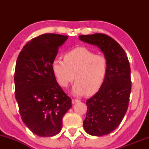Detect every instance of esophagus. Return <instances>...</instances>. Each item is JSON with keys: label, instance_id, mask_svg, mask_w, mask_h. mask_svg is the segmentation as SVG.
Wrapping results in <instances>:
<instances>
[{"label": "esophagus", "instance_id": "obj_1", "mask_svg": "<svg viewBox=\"0 0 149 149\" xmlns=\"http://www.w3.org/2000/svg\"><path fill=\"white\" fill-rule=\"evenodd\" d=\"M80 100H76V99H73V100H72V104H76L77 103V102H79Z\"/></svg>", "mask_w": 149, "mask_h": 149}]
</instances>
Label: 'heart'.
<instances>
[{
  "label": "heart",
  "mask_w": 149,
  "mask_h": 149,
  "mask_svg": "<svg viewBox=\"0 0 149 149\" xmlns=\"http://www.w3.org/2000/svg\"><path fill=\"white\" fill-rule=\"evenodd\" d=\"M52 72L57 83L66 88L76 80L73 92L76 95H93L103 85L108 72V60L103 54L85 47L68 51L64 60L55 59L52 63Z\"/></svg>",
  "instance_id": "heart-1"
}]
</instances>
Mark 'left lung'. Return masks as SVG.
<instances>
[{
    "label": "left lung",
    "mask_w": 149,
    "mask_h": 149,
    "mask_svg": "<svg viewBox=\"0 0 149 149\" xmlns=\"http://www.w3.org/2000/svg\"><path fill=\"white\" fill-rule=\"evenodd\" d=\"M82 41L97 45L108 60V72L99 91L86 101L83 121L85 132L92 136L111 133L127 112L131 92L130 66L125 52L114 39L103 33L79 36Z\"/></svg>",
    "instance_id": "left-lung-1"
}]
</instances>
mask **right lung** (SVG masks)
Returning <instances> with one entry per match:
<instances>
[{
    "label": "right lung",
    "instance_id": "1",
    "mask_svg": "<svg viewBox=\"0 0 149 149\" xmlns=\"http://www.w3.org/2000/svg\"><path fill=\"white\" fill-rule=\"evenodd\" d=\"M67 36L45 33L24 46L17 59L15 98L22 121L38 136L60 132L62 118L71 109V99L57 83L52 63Z\"/></svg>",
    "mask_w": 149,
    "mask_h": 149
}]
</instances>
